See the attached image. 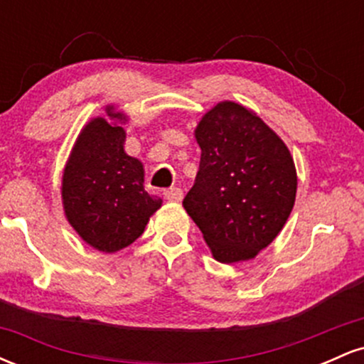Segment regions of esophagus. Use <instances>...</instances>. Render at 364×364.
I'll return each instance as SVG.
<instances>
[{"label":"esophagus","instance_id":"1","mask_svg":"<svg viewBox=\"0 0 364 364\" xmlns=\"http://www.w3.org/2000/svg\"><path fill=\"white\" fill-rule=\"evenodd\" d=\"M164 196L166 200H169V202H181L183 200V190L181 188H168V190L164 191Z\"/></svg>","mask_w":364,"mask_h":364}]
</instances>
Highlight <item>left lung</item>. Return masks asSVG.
Segmentation results:
<instances>
[{
  "label": "left lung",
  "mask_w": 364,
  "mask_h": 364,
  "mask_svg": "<svg viewBox=\"0 0 364 364\" xmlns=\"http://www.w3.org/2000/svg\"><path fill=\"white\" fill-rule=\"evenodd\" d=\"M200 168L183 207L220 263L252 260L282 231L298 176L281 136L257 112L215 104L195 128Z\"/></svg>",
  "instance_id": "left-lung-1"
}]
</instances>
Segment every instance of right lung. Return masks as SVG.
I'll return each instance as SVG.
<instances>
[{
  "instance_id": "right-lung-1",
  "label": "right lung",
  "mask_w": 364,
  "mask_h": 364,
  "mask_svg": "<svg viewBox=\"0 0 364 364\" xmlns=\"http://www.w3.org/2000/svg\"><path fill=\"white\" fill-rule=\"evenodd\" d=\"M111 121L92 118L66 161L61 200L77 235L102 253H116L141 236L162 198L144 188V164L124 152L128 116L109 104Z\"/></svg>"
}]
</instances>
